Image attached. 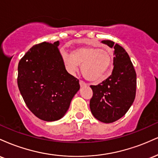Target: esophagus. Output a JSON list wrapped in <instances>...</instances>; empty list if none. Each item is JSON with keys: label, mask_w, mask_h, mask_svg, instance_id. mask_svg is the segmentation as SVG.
<instances>
[{"label": "esophagus", "mask_w": 158, "mask_h": 158, "mask_svg": "<svg viewBox=\"0 0 158 158\" xmlns=\"http://www.w3.org/2000/svg\"><path fill=\"white\" fill-rule=\"evenodd\" d=\"M79 85H80L81 87H84V86H86V83L84 81L82 80H80L79 81Z\"/></svg>", "instance_id": "1"}]
</instances>
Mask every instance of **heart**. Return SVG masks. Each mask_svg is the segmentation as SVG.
Masks as SVG:
<instances>
[{
    "label": "heart",
    "instance_id": "b5f03b06",
    "mask_svg": "<svg viewBox=\"0 0 158 158\" xmlns=\"http://www.w3.org/2000/svg\"><path fill=\"white\" fill-rule=\"evenodd\" d=\"M64 64L69 73L73 74L81 64V71L86 79L94 83L102 81L109 73L113 59L108 50L98 47L80 46L71 52H62Z\"/></svg>",
    "mask_w": 158,
    "mask_h": 158
}]
</instances>
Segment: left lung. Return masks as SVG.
I'll return each instance as SVG.
<instances>
[{
  "label": "left lung",
  "instance_id": "1",
  "mask_svg": "<svg viewBox=\"0 0 158 158\" xmlns=\"http://www.w3.org/2000/svg\"><path fill=\"white\" fill-rule=\"evenodd\" d=\"M102 43L114 49V69L106 80L97 85H90L93 97L90 108L96 119L110 123L123 117L134 102L137 75L124 48L110 40H104Z\"/></svg>",
  "mask_w": 158,
  "mask_h": 158
}]
</instances>
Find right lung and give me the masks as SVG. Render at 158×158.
<instances>
[{"mask_svg":"<svg viewBox=\"0 0 158 158\" xmlns=\"http://www.w3.org/2000/svg\"><path fill=\"white\" fill-rule=\"evenodd\" d=\"M59 41L34 45L18 67V86L27 106L42 120L62 118L80 88L79 81L65 69Z\"/></svg>","mask_w":158,"mask_h":158,"instance_id":"right-lung-1","label":"right lung"}]
</instances>
